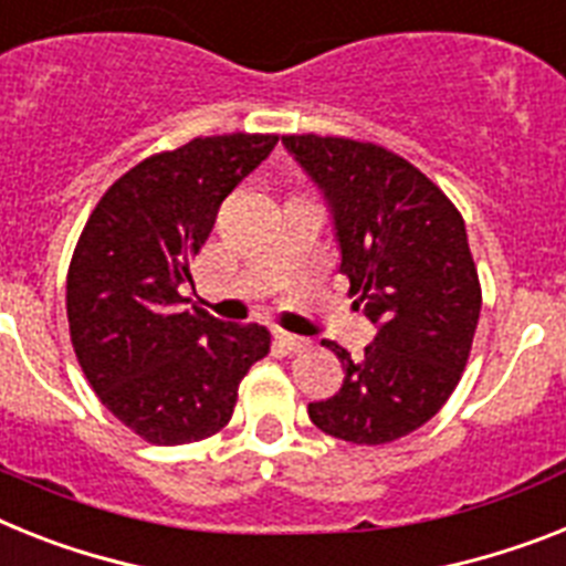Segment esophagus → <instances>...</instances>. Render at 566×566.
<instances>
[{"label":"esophagus","mask_w":566,"mask_h":566,"mask_svg":"<svg viewBox=\"0 0 566 566\" xmlns=\"http://www.w3.org/2000/svg\"><path fill=\"white\" fill-rule=\"evenodd\" d=\"M275 342H279L284 350L307 348V339H302V336H296V334H287V331H275Z\"/></svg>","instance_id":"esophagus-1"}]
</instances>
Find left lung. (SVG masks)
Segmentation results:
<instances>
[{
  "instance_id": "left-lung-1",
  "label": "left lung",
  "mask_w": 566,
  "mask_h": 566,
  "mask_svg": "<svg viewBox=\"0 0 566 566\" xmlns=\"http://www.w3.org/2000/svg\"><path fill=\"white\" fill-rule=\"evenodd\" d=\"M322 189L350 296L377 325L359 359L336 342L345 379L307 415L325 434L382 446L411 434L458 388L481 316L467 224L443 189L406 158L348 137L284 135Z\"/></svg>"
}]
</instances>
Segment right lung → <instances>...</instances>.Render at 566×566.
Listing matches in <instances>:
<instances>
[{"label": "right lung", "instance_id": "right-lung-1", "mask_svg": "<svg viewBox=\"0 0 566 566\" xmlns=\"http://www.w3.org/2000/svg\"><path fill=\"white\" fill-rule=\"evenodd\" d=\"M279 135L195 137L132 166L99 198L71 255L65 307L88 386L146 443L180 446L230 422L239 382L270 354L268 327L187 311L178 284L218 207Z\"/></svg>", "mask_w": 566, "mask_h": 566}]
</instances>
